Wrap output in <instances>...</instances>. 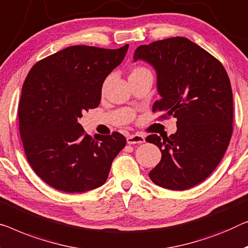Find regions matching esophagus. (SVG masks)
Here are the masks:
<instances>
[{"mask_svg":"<svg viewBox=\"0 0 248 248\" xmlns=\"http://www.w3.org/2000/svg\"><path fill=\"white\" fill-rule=\"evenodd\" d=\"M127 142L129 145H136V143H143L145 142V137L142 135H138V134H134V135H129L127 137Z\"/></svg>","mask_w":248,"mask_h":248,"instance_id":"34e87169","label":"esophagus"}]
</instances>
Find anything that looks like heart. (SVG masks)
Returning a JSON list of instances; mask_svg holds the SVG:
<instances>
[{
  "mask_svg": "<svg viewBox=\"0 0 248 248\" xmlns=\"http://www.w3.org/2000/svg\"><path fill=\"white\" fill-rule=\"evenodd\" d=\"M142 72H148V70L146 68H142V66H136V68L131 71L130 76L139 75V73H142ZM106 83H107V81H106Z\"/></svg>",
  "mask_w": 248,
  "mask_h": 248,
  "instance_id": "obj_1",
  "label": "heart"
}]
</instances>
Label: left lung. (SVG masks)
<instances>
[{
	"mask_svg": "<svg viewBox=\"0 0 248 248\" xmlns=\"http://www.w3.org/2000/svg\"><path fill=\"white\" fill-rule=\"evenodd\" d=\"M157 75L160 99L154 111L177 119L169 137L148 136L161 151L149 172L162 188L185 190L205 180L223 158L232 132V92L223 64L190 40L176 36L137 47L134 61Z\"/></svg>",
	"mask_w": 248,
	"mask_h": 248,
	"instance_id": "left-lung-1",
	"label": "left lung"
}]
</instances>
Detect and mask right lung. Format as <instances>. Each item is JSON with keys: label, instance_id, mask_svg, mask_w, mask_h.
I'll return each instance as SVG.
<instances>
[{"label": "right lung", "instance_id": "add662e5", "mask_svg": "<svg viewBox=\"0 0 248 248\" xmlns=\"http://www.w3.org/2000/svg\"><path fill=\"white\" fill-rule=\"evenodd\" d=\"M128 47L69 46L30 70L18 103L21 140L33 170L55 189L84 193L102 186L125 146L119 132L92 138L79 119L99 106L102 84Z\"/></svg>", "mask_w": 248, "mask_h": 248}]
</instances>
